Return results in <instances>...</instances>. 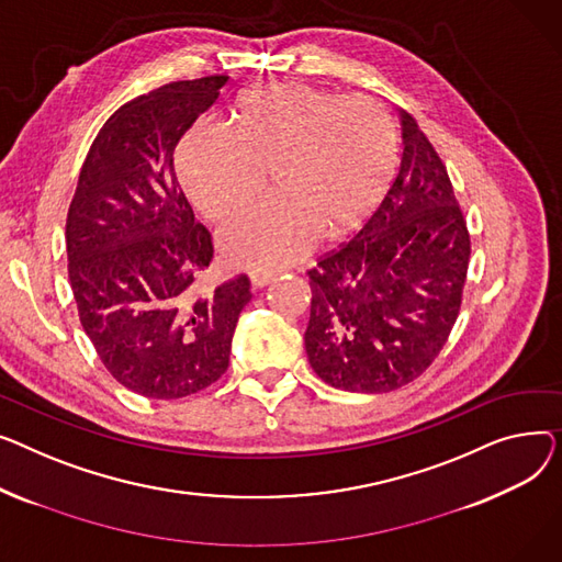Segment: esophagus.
I'll use <instances>...</instances> for the list:
<instances>
[{"label":"esophagus","mask_w":562,"mask_h":562,"mask_svg":"<svg viewBox=\"0 0 562 562\" xmlns=\"http://www.w3.org/2000/svg\"><path fill=\"white\" fill-rule=\"evenodd\" d=\"M274 279H277V274H272V272H251V274H249V281H251V288H254V290L270 285Z\"/></svg>","instance_id":"34e87169"}]
</instances>
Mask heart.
I'll return each instance as SVG.
<instances>
[{"label":"heart","instance_id":"heart-1","mask_svg":"<svg viewBox=\"0 0 562 562\" xmlns=\"http://www.w3.org/2000/svg\"><path fill=\"white\" fill-rule=\"evenodd\" d=\"M397 168V128L372 97L274 81L245 90L228 131L196 126L179 149V175L211 222L247 211L272 175L279 200L231 224L224 256L245 268H281L317 240L366 224Z\"/></svg>","mask_w":562,"mask_h":562}]
</instances>
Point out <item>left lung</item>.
Instances as JSON below:
<instances>
[{"label":"left lung","mask_w":562,"mask_h":562,"mask_svg":"<svg viewBox=\"0 0 562 562\" xmlns=\"http://www.w3.org/2000/svg\"><path fill=\"white\" fill-rule=\"evenodd\" d=\"M402 138L400 172L376 211L306 272L308 362L349 392H390L424 374L463 302L468 222L442 158L406 111Z\"/></svg>","instance_id":"left-lung-1"}]
</instances>
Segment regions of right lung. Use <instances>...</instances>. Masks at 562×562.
<instances>
[{"instance_id":"1","label":"right lung","mask_w":562,"mask_h":562,"mask_svg":"<svg viewBox=\"0 0 562 562\" xmlns=\"http://www.w3.org/2000/svg\"><path fill=\"white\" fill-rule=\"evenodd\" d=\"M226 81H175L117 109L90 145L65 222L83 331L111 376L149 400L215 383L251 300L247 274L196 290L213 240L175 172L179 140Z\"/></svg>"}]
</instances>
